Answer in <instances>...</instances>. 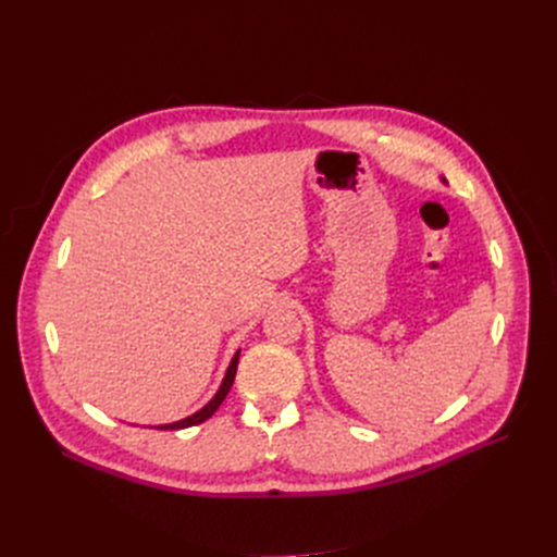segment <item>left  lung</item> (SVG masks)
I'll return each instance as SVG.
<instances>
[{"label": "left lung", "mask_w": 557, "mask_h": 557, "mask_svg": "<svg viewBox=\"0 0 557 557\" xmlns=\"http://www.w3.org/2000/svg\"><path fill=\"white\" fill-rule=\"evenodd\" d=\"M442 181H444V178H442Z\"/></svg>", "instance_id": "1"}]
</instances>
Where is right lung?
Listing matches in <instances>:
<instances>
[{
	"label": "right lung",
	"instance_id": "add662e5",
	"mask_svg": "<svg viewBox=\"0 0 557 557\" xmlns=\"http://www.w3.org/2000/svg\"><path fill=\"white\" fill-rule=\"evenodd\" d=\"M237 360H240V349H237V351H235V356L231 358V364H228V369H226V374H224V381H222L220 389L215 392L213 399H210L201 410H197L195 414L185 417V419H181V421H174V423H161V426H156V429H161V431H181V429L197 426V423H201V421H206V419L213 417V414H215V410H218V408L222 406V401L226 399V394H228V389H231V385H233V381H235Z\"/></svg>",
	"mask_w": 557,
	"mask_h": 557
}]
</instances>
